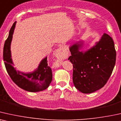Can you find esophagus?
Here are the masks:
<instances>
[{
  "label": "esophagus",
  "instance_id": "obj_1",
  "mask_svg": "<svg viewBox=\"0 0 121 121\" xmlns=\"http://www.w3.org/2000/svg\"><path fill=\"white\" fill-rule=\"evenodd\" d=\"M65 50L64 49L63 46L59 48V49L56 50L55 52V56L57 59H62V58L65 57L66 56V52ZM61 65V61H57L54 63V66L55 67H57Z\"/></svg>",
  "mask_w": 121,
  "mask_h": 121
}]
</instances>
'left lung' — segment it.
<instances>
[{
	"label": "left lung",
	"mask_w": 121,
	"mask_h": 121,
	"mask_svg": "<svg viewBox=\"0 0 121 121\" xmlns=\"http://www.w3.org/2000/svg\"><path fill=\"white\" fill-rule=\"evenodd\" d=\"M82 42L70 46L68 60L73 64L72 80L81 92L91 93L104 87L115 67L116 51L113 40L104 33L99 42L85 52L80 51Z\"/></svg>",
	"instance_id": "left-lung-1"
}]
</instances>
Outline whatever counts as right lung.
Returning <instances> with one entry per match:
<instances>
[{"label": "right lung", "mask_w": 121, "mask_h": 121, "mask_svg": "<svg viewBox=\"0 0 121 121\" xmlns=\"http://www.w3.org/2000/svg\"><path fill=\"white\" fill-rule=\"evenodd\" d=\"M16 22L11 28L9 36L4 43L3 60L6 70L14 82L20 88L31 92L43 91L49 86L52 80V70L48 65L47 57L42 60L38 69L33 72L24 73L17 71L13 67L10 45Z\"/></svg>", "instance_id": "obj_1"}]
</instances>
